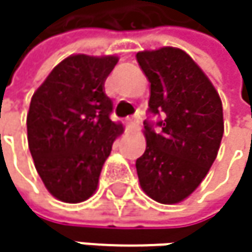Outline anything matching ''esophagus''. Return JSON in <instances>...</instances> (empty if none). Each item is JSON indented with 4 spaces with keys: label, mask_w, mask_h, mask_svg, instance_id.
Masks as SVG:
<instances>
[{
    "label": "esophagus",
    "mask_w": 252,
    "mask_h": 252,
    "mask_svg": "<svg viewBox=\"0 0 252 252\" xmlns=\"http://www.w3.org/2000/svg\"><path fill=\"white\" fill-rule=\"evenodd\" d=\"M126 123L129 128H137L138 126V120L137 118H126Z\"/></svg>",
    "instance_id": "obj_1"
}]
</instances>
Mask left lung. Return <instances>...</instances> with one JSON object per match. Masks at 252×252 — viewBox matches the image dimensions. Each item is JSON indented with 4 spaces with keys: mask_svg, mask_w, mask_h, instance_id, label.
<instances>
[{
    "mask_svg": "<svg viewBox=\"0 0 252 252\" xmlns=\"http://www.w3.org/2000/svg\"><path fill=\"white\" fill-rule=\"evenodd\" d=\"M150 81L149 106L163 114L160 132L144 123L146 150L135 162L141 189L155 201L188 198L210 171L223 137V108L213 83L182 49L137 52Z\"/></svg>",
    "mask_w": 252,
    "mask_h": 252,
    "instance_id": "left-lung-1",
    "label": "left lung"
}]
</instances>
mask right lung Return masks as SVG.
I'll return each instance as SVG.
<instances>
[{
	"label": "right lung",
	"instance_id": "obj_1",
	"mask_svg": "<svg viewBox=\"0 0 252 252\" xmlns=\"http://www.w3.org/2000/svg\"><path fill=\"white\" fill-rule=\"evenodd\" d=\"M117 55L84 54L63 60L37 87L27 112V141L46 189L64 203L96 192L114 141L124 132L114 123L105 80Z\"/></svg>",
	"mask_w": 252,
	"mask_h": 252
}]
</instances>
